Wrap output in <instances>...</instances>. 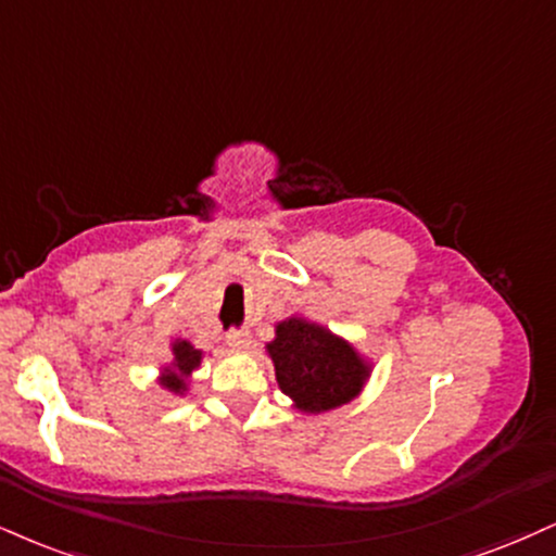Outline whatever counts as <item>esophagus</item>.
<instances>
[{
    "mask_svg": "<svg viewBox=\"0 0 556 556\" xmlns=\"http://www.w3.org/2000/svg\"><path fill=\"white\" fill-rule=\"evenodd\" d=\"M227 344H230L232 350H249V346H251V333L245 331V329L227 331Z\"/></svg>",
    "mask_w": 556,
    "mask_h": 556,
    "instance_id": "obj_1",
    "label": "esophagus"
}]
</instances>
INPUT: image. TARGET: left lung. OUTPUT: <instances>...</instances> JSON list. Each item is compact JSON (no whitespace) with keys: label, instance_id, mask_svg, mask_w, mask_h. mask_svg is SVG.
Wrapping results in <instances>:
<instances>
[{"label":"left lung","instance_id":"8db88e82","mask_svg":"<svg viewBox=\"0 0 556 556\" xmlns=\"http://www.w3.org/2000/svg\"><path fill=\"white\" fill-rule=\"evenodd\" d=\"M277 383L300 412L320 414L350 404L370 378V363L350 342L305 318L277 324L266 344Z\"/></svg>","mask_w":556,"mask_h":556}]
</instances>
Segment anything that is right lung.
I'll return each instance as SVG.
<instances>
[{
    "instance_id": "1",
    "label": "right lung",
    "mask_w": 556,
    "mask_h": 556,
    "mask_svg": "<svg viewBox=\"0 0 556 556\" xmlns=\"http://www.w3.org/2000/svg\"><path fill=\"white\" fill-rule=\"evenodd\" d=\"M170 350L173 363L168 367H163V372H160V386L168 388L170 393L184 396L189 376L202 365V352L193 350V344L186 342V339H176V342L170 344Z\"/></svg>"
}]
</instances>
